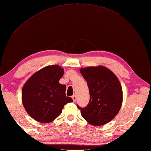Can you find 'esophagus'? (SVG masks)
<instances>
[{
  "mask_svg": "<svg viewBox=\"0 0 151 151\" xmlns=\"http://www.w3.org/2000/svg\"><path fill=\"white\" fill-rule=\"evenodd\" d=\"M72 100L73 101V102H75V101H76V96H75V95H73V96H72Z\"/></svg>",
  "mask_w": 151,
  "mask_h": 151,
  "instance_id": "34e87169",
  "label": "esophagus"
}]
</instances>
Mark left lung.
<instances>
[{"mask_svg":"<svg viewBox=\"0 0 151 151\" xmlns=\"http://www.w3.org/2000/svg\"><path fill=\"white\" fill-rule=\"evenodd\" d=\"M80 72L87 83L90 100L81 110L83 117L94 126L105 124L117 115L122 105V90L116 76L104 66L81 68Z\"/></svg>","mask_w":151,"mask_h":151,"instance_id":"obj_1","label":"left lung"}]
</instances>
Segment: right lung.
<instances>
[{
	"instance_id": "obj_1",
	"label": "right lung",
	"mask_w": 151,
	"mask_h": 151,
	"mask_svg": "<svg viewBox=\"0 0 151 151\" xmlns=\"http://www.w3.org/2000/svg\"><path fill=\"white\" fill-rule=\"evenodd\" d=\"M63 74L64 70L59 66H47L33 74L24 85L23 106L36 121H53L61 114L64 105L73 101L66 96V85L59 83Z\"/></svg>"
}]
</instances>
